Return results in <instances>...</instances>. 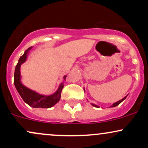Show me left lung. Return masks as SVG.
<instances>
[{"instance_id": "obj_1", "label": "left lung", "mask_w": 148, "mask_h": 148, "mask_svg": "<svg viewBox=\"0 0 148 148\" xmlns=\"http://www.w3.org/2000/svg\"><path fill=\"white\" fill-rule=\"evenodd\" d=\"M127 97V96H126V97H124V98H123V99H122L121 100H120V101H117V102H115V103H113V105H112V106H111V107H115V106H118V105H119V104H120V103H121V102H122V101H124V100H125V99H126V97ZM92 106H95V107H97V108H99V106H97V105H95V104H93V103H92Z\"/></svg>"}]
</instances>
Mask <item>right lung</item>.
Segmentation results:
<instances>
[{"label":"right lung","mask_w":148,"mask_h":148,"mask_svg":"<svg viewBox=\"0 0 148 148\" xmlns=\"http://www.w3.org/2000/svg\"><path fill=\"white\" fill-rule=\"evenodd\" d=\"M32 47H30L25 51L24 53L20 57L19 60L18 61V63L16 65L14 75V84L16 88V90L19 93L20 96L23 99L27 104L33 107V108H51L59 101L60 99L61 92L63 88L64 83H61L59 86L58 90L52 95L45 96L37 94V92H34L31 90L28 89L24 86L21 84V75H20V66L22 63L25 62L26 60L27 54H28L29 50L31 49ZM66 76H64V79H65Z\"/></svg>","instance_id":"obj_1"}]
</instances>
